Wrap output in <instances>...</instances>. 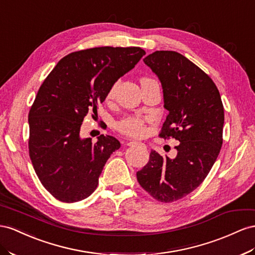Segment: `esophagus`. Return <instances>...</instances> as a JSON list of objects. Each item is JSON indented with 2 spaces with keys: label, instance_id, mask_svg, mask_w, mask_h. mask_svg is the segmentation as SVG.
<instances>
[{
  "label": "esophagus",
  "instance_id": "obj_1",
  "mask_svg": "<svg viewBox=\"0 0 255 255\" xmlns=\"http://www.w3.org/2000/svg\"><path fill=\"white\" fill-rule=\"evenodd\" d=\"M143 143H141V142H139V141H134V140H132V141H128V146H129V147H136V146H142Z\"/></svg>",
  "mask_w": 255,
  "mask_h": 255
}]
</instances>
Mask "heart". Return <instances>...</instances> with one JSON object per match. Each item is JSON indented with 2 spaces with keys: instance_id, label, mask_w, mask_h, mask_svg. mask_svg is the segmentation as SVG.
<instances>
[{
  "instance_id": "heart-1",
  "label": "heart",
  "mask_w": 255,
  "mask_h": 255,
  "mask_svg": "<svg viewBox=\"0 0 255 255\" xmlns=\"http://www.w3.org/2000/svg\"><path fill=\"white\" fill-rule=\"evenodd\" d=\"M117 87H118V82L111 88V90H109L107 94V100L114 99ZM147 121H149L148 118H143V117L139 116H132L127 117V118L121 120L118 125H117V127H118L119 130H121L122 133L129 136L139 137L142 136L144 132H146V126H144V123Z\"/></svg>"
}]
</instances>
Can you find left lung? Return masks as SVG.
<instances>
[{
	"label": "left lung",
	"mask_w": 255,
	"mask_h": 255,
	"mask_svg": "<svg viewBox=\"0 0 255 255\" xmlns=\"http://www.w3.org/2000/svg\"><path fill=\"white\" fill-rule=\"evenodd\" d=\"M143 62L159 78L168 111L160 136L180 143L174 159L151 150L137 180L157 201L175 202L194 191L215 164L223 142L224 108L215 82L181 53L155 51Z\"/></svg>",
	"instance_id": "1"
}]
</instances>
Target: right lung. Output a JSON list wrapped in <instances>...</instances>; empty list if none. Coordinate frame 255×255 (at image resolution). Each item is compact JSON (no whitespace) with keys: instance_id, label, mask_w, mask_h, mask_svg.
Instances as JSON below:
<instances>
[{"instance_id":"add662e5","label":"right lung","mask_w":255,"mask_h":255,"mask_svg":"<svg viewBox=\"0 0 255 255\" xmlns=\"http://www.w3.org/2000/svg\"><path fill=\"white\" fill-rule=\"evenodd\" d=\"M139 47H98L67 54L40 86L29 113V152L38 179L64 203L90 196L120 141L101 135L82 138L80 127L88 113L98 115L111 88L138 63Z\"/></svg>"}]
</instances>
